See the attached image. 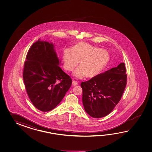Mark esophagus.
I'll list each match as a JSON object with an SVG mask.
<instances>
[{"label":"esophagus","instance_id":"obj_1","mask_svg":"<svg viewBox=\"0 0 152 152\" xmlns=\"http://www.w3.org/2000/svg\"><path fill=\"white\" fill-rule=\"evenodd\" d=\"M72 85H73V86H77V85H78V83H77L76 81L73 80L72 81Z\"/></svg>","mask_w":152,"mask_h":152}]
</instances>
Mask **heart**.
Listing matches in <instances>:
<instances>
[{"mask_svg":"<svg viewBox=\"0 0 152 152\" xmlns=\"http://www.w3.org/2000/svg\"><path fill=\"white\" fill-rule=\"evenodd\" d=\"M110 56L104 49L81 42L75 45L72 49L66 48L63 53L64 67L67 71L74 72L77 78L94 77L100 74L107 68L110 62Z\"/></svg>","mask_w":152,"mask_h":152,"instance_id":"obj_1","label":"heart"}]
</instances>
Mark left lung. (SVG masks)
<instances>
[{"label": "left lung", "instance_id": "left-lung-1", "mask_svg": "<svg viewBox=\"0 0 152 152\" xmlns=\"http://www.w3.org/2000/svg\"><path fill=\"white\" fill-rule=\"evenodd\" d=\"M124 63L81 83L84 109L90 116H106L120 102L126 86Z\"/></svg>", "mask_w": 152, "mask_h": 152}]
</instances>
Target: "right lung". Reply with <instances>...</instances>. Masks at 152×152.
I'll return each mask as SVG.
<instances>
[{"label": "right lung", "instance_id": "obj_1", "mask_svg": "<svg viewBox=\"0 0 152 152\" xmlns=\"http://www.w3.org/2000/svg\"><path fill=\"white\" fill-rule=\"evenodd\" d=\"M60 62L54 45L39 39L27 53L23 80L31 102L41 111L54 109L71 86L72 79L58 66Z\"/></svg>", "mask_w": 152, "mask_h": 152}]
</instances>
